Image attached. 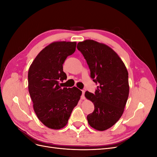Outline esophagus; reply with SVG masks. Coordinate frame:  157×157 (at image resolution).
<instances>
[{
    "mask_svg": "<svg viewBox=\"0 0 157 157\" xmlns=\"http://www.w3.org/2000/svg\"><path fill=\"white\" fill-rule=\"evenodd\" d=\"M84 93H85V91L84 90H82V96H81V99H85V97H84Z\"/></svg>",
    "mask_w": 157,
    "mask_h": 157,
    "instance_id": "esophagus-1",
    "label": "esophagus"
}]
</instances>
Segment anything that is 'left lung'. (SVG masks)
<instances>
[{
	"instance_id": "8db88e82",
	"label": "left lung",
	"mask_w": 157,
	"mask_h": 157,
	"mask_svg": "<svg viewBox=\"0 0 157 157\" xmlns=\"http://www.w3.org/2000/svg\"><path fill=\"white\" fill-rule=\"evenodd\" d=\"M77 49L88 65L90 77L98 84L94 94L85 92L94 105V111L87 116L88 124L99 131L107 130L124 112L129 95L128 71L120 57L105 44L86 40L78 42Z\"/></svg>"
}]
</instances>
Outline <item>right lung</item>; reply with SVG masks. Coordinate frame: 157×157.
I'll return each instance as SVG.
<instances>
[{"mask_svg":"<svg viewBox=\"0 0 157 157\" xmlns=\"http://www.w3.org/2000/svg\"><path fill=\"white\" fill-rule=\"evenodd\" d=\"M76 42H54L40 51L28 72V88L38 118L46 126L59 130L67 124L82 91L62 88L67 79L63 64L75 52Z\"/></svg>","mask_w":157,"mask_h":157,"instance_id":"obj_1","label":"right lung"}]
</instances>
